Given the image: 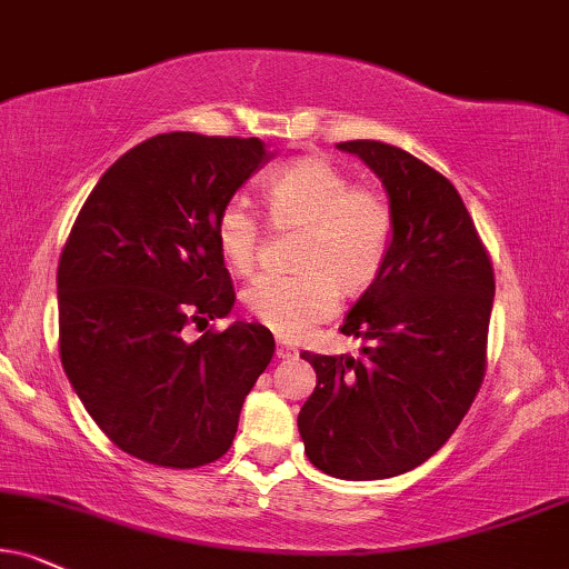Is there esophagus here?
Instances as JSON below:
<instances>
[{
  "mask_svg": "<svg viewBox=\"0 0 569 569\" xmlns=\"http://www.w3.org/2000/svg\"><path fill=\"white\" fill-rule=\"evenodd\" d=\"M298 350L292 346H284V342H277V359H296Z\"/></svg>",
  "mask_w": 569,
  "mask_h": 569,
  "instance_id": "1",
  "label": "esophagus"
}]
</instances>
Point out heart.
Returning a JSON list of instances; mask_svg holds the SVG:
<instances>
[{
    "label": "heart",
    "mask_w": 569,
    "mask_h": 569,
    "mask_svg": "<svg viewBox=\"0 0 569 569\" xmlns=\"http://www.w3.org/2000/svg\"><path fill=\"white\" fill-rule=\"evenodd\" d=\"M271 221L300 229L292 277H261L242 292L252 319L284 338H298L332 317L342 296H361L390 256L392 210L375 189L353 187L325 158H298L263 184ZM216 242L231 271L250 273L258 261L261 223L248 202L229 200L216 221Z\"/></svg>",
    "instance_id": "heart-1"
}]
</instances>
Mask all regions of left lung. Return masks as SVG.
Returning a JSON list of instances; mask_svg holds the SVG:
<instances>
[{
	"label": "left lung",
	"instance_id": "left-lung-1",
	"mask_svg": "<svg viewBox=\"0 0 569 569\" xmlns=\"http://www.w3.org/2000/svg\"><path fill=\"white\" fill-rule=\"evenodd\" d=\"M392 210L390 256L340 332L361 356L300 359L317 388L298 413L306 456L340 480H385L440 451L478 396L493 269L451 181L401 147L356 139Z\"/></svg>",
	"mask_w": 569,
	"mask_h": 569
}]
</instances>
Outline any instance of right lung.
I'll return each instance as SVG.
<instances>
[{
    "instance_id": "1",
    "label": "right lung",
    "mask_w": 569,
    "mask_h": 569,
    "mask_svg": "<svg viewBox=\"0 0 569 569\" xmlns=\"http://www.w3.org/2000/svg\"><path fill=\"white\" fill-rule=\"evenodd\" d=\"M271 158L258 137L147 139L102 173L62 248V369L100 430L147 465L221 459L269 367L263 325L234 321L194 342L181 329L229 317L216 221Z\"/></svg>"
}]
</instances>
